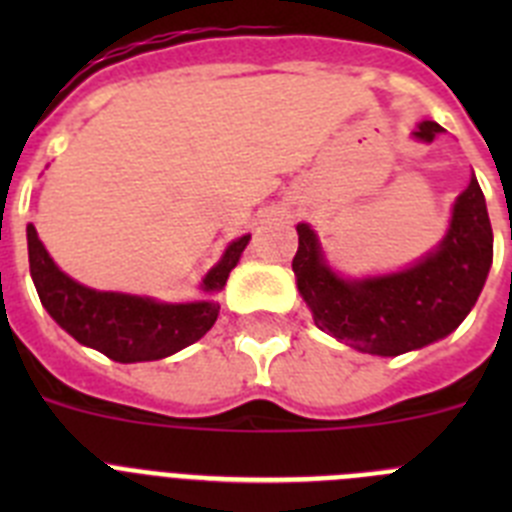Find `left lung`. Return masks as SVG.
I'll return each instance as SVG.
<instances>
[{
  "label": "left lung",
  "instance_id": "obj_1",
  "mask_svg": "<svg viewBox=\"0 0 512 512\" xmlns=\"http://www.w3.org/2000/svg\"><path fill=\"white\" fill-rule=\"evenodd\" d=\"M441 133L438 122L423 120L413 138L433 143ZM297 235L292 271L315 325L374 356L408 354L449 336L474 307L492 266V225L474 174L456 197L441 243L408 269L343 277L328 264L310 225L297 223Z\"/></svg>",
  "mask_w": 512,
  "mask_h": 512
}]
</instances>
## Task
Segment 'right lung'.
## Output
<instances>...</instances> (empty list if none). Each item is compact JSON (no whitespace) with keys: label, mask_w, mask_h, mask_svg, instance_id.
Instances as JSON below:
<instances>
[{"label":"right lung","mask_w":512,"mask_h":512,"mask_svg":"<svg viewBox=\"0 0 512 512\" xmlns=\"http://www.w3.org/2000/svg\"><path fill=\"white\" fill-rule=\"evenodd\" d=\"M248 241L251 235L228 243L220 261L207 271L200 284L205 300L158 302L153 297L99 292L79 284L58 269L35 225H27L30 277L48 315L76 341L120 364L166 359L200 341L220 312L212 295L225 287Z\"/></svg>","instance_id":"obj_1"}]
</instances>
